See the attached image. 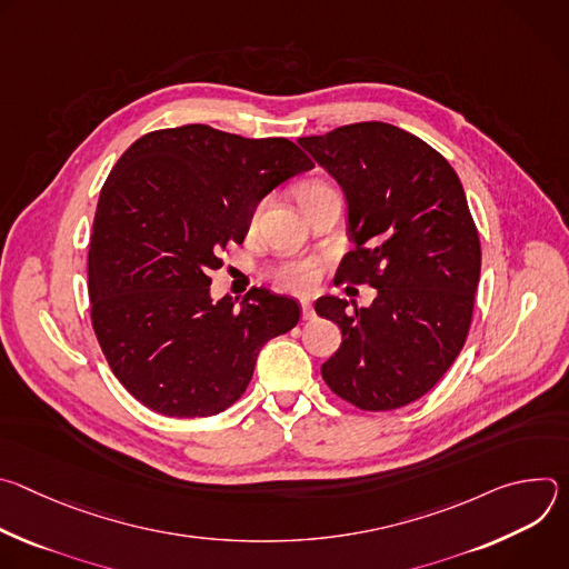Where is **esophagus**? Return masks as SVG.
I'll use <instances>...</instances> for the list:
<instances>
[{"instance_id":"obj_1","label":"esophagus","mask_w":569,"mask_h":569,"mask_svg":"<svg viewBox=\"0 0 569 569\" xmlns=\"http://www.w3.org/2000/svg\"><path fill=\"white\" fill-rule=\"evenodd\" d=\"M301 317H303V319H312V317H315V310H312L310 299H301Z\"/></svg>"}]
</instances>
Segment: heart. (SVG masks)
Here are the masks:
<instances>
[{"label": "heart", "mask_w": 569, "mask_h": 569, "mask_svg": "<svg viewBox=\"0 0 569 569\" xmlns=\"http://www.w3.org/2000/svg\"><path fill=\"white\" fill-rule=\"evenodd\" d=\"M323 191H333V187L329 182L323 180H310L301 187L299 191V198L306 200L310 196H317V193H323ZM266 202H259L252 211V222L259 220L261 211H263ZM272 279L277 281V286H281L283 290H290V292H310L317 281H319V266L315 261H306V259H288V261H281L274 270H272Z\"/></svg>", "instance_id": "b5f03b06"}]
</instances>
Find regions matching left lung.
I'll return each mask as SVG.
<instances>
[{"instance_id": "8db88e82", "label": "left lung", "mask_w": 569, "mask_h": 569, "mask_svg": "<svg viewBox=\"0 0 569 569\" xmlns=\"http://www.w3.org/2000/svg\"><path fill=\"white\" fill-rule=\"evenodd\" d=\"M299 143L347 196L356 250L338 279L376 288L369 308L317 299L342 331L321 378L358 410H398L441 380L470 331L481 248L463 187L441 152L382 121Z\"/></svg>"}]
</instances>
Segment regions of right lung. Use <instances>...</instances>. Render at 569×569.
Masks as SVG:
<instances>
[{"instance_id":"right-lung-1","label":"right lung","mask_w":569,"mask_h":569,"mask_svg":"<svg viewBox=\"0 0 569 569\" xmlns=\"http://www.w3.org/2000/svg\"><path fill=\"white\" fill-rule=\"evenodd\" d=\"M312 169L290 139L191 123L139 137L110 171L90 236V317L119 382L173 419L213 417L246 393L266 342L299 321L292 297L252 288L211 301L220 250L254 207Z\"/></svg>"}]
</instances>
